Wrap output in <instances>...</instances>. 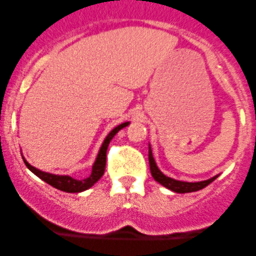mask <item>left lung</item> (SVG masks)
<instances>
[{
    "instance_id": "obj_1",
    "label": "left lung",
    "mask_w": 256,
    "mask_h": 256,
    "mask_svg": "<svg viewBox=\"0 0 256 256\" xmlns=\"http://www.w3.org/2000/svg\"><path fill=\"white\" fill-rule=\"evenodd\" d=\"M148 162H150V170H151V174L154 177V180L156 182H158L160 184H162L164 187H166L167 190H172L174 193H190V192H197V190H203L204 187H207L209 183L213 182L216 178H218L219 174L216 176L209 178L206 180H200V182H186V180H178L174 178H171L166 174H162L160 171V168L157 167L156 161L154 158V154H152L151 146L148 144Z\"/></svg>"
}]
</instances>
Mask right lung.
Masks as SVG:
<instances>
[{
	"instance_id": "obj_1",
	"label": "right lung",
	"mask_w": 256,
	"mask_h": 256,
	"mask_svg": "<svg viewBox=\"0 0 256 256\" xmlns=\"http://www.w3.org/2000/svg\"><path fill=\"white\" fill-rule=\"evenodd\" d=\"M128 121L126 122L120 124V125L116 126L115 128H112L108 136L105 138L104 142H102V147H100L99 152H98V156L95 158L94 164H92V174L88 178H84V180H76V178L68 176V174H49V172H44V171H40V170L36 168L33 167L32 164H30L27 162V160L22 156L23 161H24L26 166L27 168L30 170V172L36 174L37 177H40V180H44L46 183L50 184L52 187L56 188L59 190H63V192H68V193H79L82 192V190H89L90 187L95 184L100 178L102 177L105 172V166H106V150L108 146H109L110 141L112 140L114 136L121 130V128H126L128 125Z\"/></svg>"
}]
</instances>
